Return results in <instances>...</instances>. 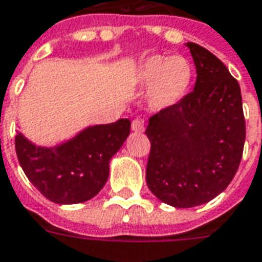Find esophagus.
<instances>
[{
    "instance_id": "esophagus-1",
    "label": "esophagus",
    "mask_w": 262,
    "mask_h": 262,
    "mask_svg": "<svg viewBox=\"0 0 262 262\" xmlns=\"http://www.w3.org/2000/svg\"><path fill=\"white\" fill-rule=\"evenodd\" d=\"M132 130L136 132V133H141V132L144 130V122L141 121V119H135V121L132 122Z\"/></svg>"
}]
</instances>
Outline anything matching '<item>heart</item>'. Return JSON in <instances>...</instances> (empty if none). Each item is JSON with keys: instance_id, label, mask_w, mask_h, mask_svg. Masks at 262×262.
Instances as JSON below:
<instances>
[{"instance_id": "b5f03b06", "label": "heart", "mask_w": 262, "mask_h": 262, "mask_svg": "<svg viewBox=\"0 0 262 262\" xmlns=\"http://www.w3.org/2000/svg\"><path fill=\"white\" fill-rule=\"evenodd\" d=\"M193 68L183 57L152 55L136 69V80L148 87V101L154 108H168L178 104L189 92Z\"/></svg>"}]
</instances>
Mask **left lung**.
<instances>
[{
	"instance_id": "left-lung-1",
	"label": "left lung",
	"mask_w": 262,
	"mask_h": 262,
	"mask_svg": "<svg viewBox=\"0 0 262 262\" xmlns=\"http://www.w3.org/2000/svg\"><path fill=\"white\" fill-rule=\"evenodd\" d=\"M194 90L148 121L146 180L162 203L176 208L205 204L228 187L243 156L246 122L242 93L221 59L187 42Z\"/></svg>"
}]
</instances>
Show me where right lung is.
Listing matches in <instances>:
<instances>
[{
  "label": "right lung",
  "instance_id": "right-lung-1",
  "mask_svg": "<svg viewBox=\"0 0 262 262\" xmlns=\"http://www.w3.org/2000/svg\"><path fill=\"white\" fill-rule=\"evenodd\" d=\"M130 133V121L86 127L57 147H37L17 132L19 164L32 185L57 204H77L101 190L110 175V160Z\"/></svg>",
  "mask_w": 262,
  "mask_h": 262
}]
</instances>
